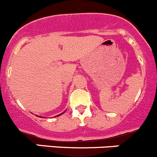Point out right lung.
<instances>
[{
	"mask_svg": "<svg viewBox=\"0 0 157 157\" xmlns=\"http://www.w3.org/2000/svg\"><path fill=\"white\" fill-rule=\"evenodd\" d=\"M63 113H61V114H59V115H58V116H55V117H57V116H61V115H62V114H63ZM39 117H40V116H39Z\"/></svg>",
	"mask_w": 157,
	"mask_h": 157,
	"instance_id": "1",
	"label": "right lung"
}]
</instances>
